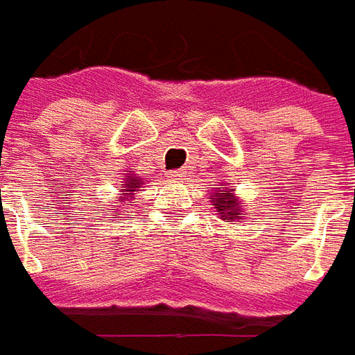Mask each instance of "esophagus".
<instances>
[{"instance_id":"obj_1","label":"esophagus","mask_w":355,"mask_h":355,"mask_svg":"<svg viewBox=\"0 0 355 355\" xmlns=\"http://www.w3.org/2000/svg\"><path fill=\"white\" fill-rule=\"evenodd\" d=\"M168 178L172 180V182H180L183 178V172H180V170H173V172L168 173Z\"/></svg>"}]
</instances>
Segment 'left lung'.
Here are the masks:
<instances>
[{
    "mask_svg": "<svg viewBox=\"0 0 355 355\" xmlns=\"http://www.w3.org/2000/svg\"><path fill=\"white\" fill-rule=\"evenodd\" d=\"M212 205H216V212L224 216V222H234L241 214V202L224 187H216V193H210Z\"/></svg>",
    "mask_w": 355,
    "mask_h": 355,
    "instance_id": "obj_1",
    "label": "left lung"
}]
</instances>
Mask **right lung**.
<instances>
[{
  "mask_svg": "<svg viewBox=\"0 0 355 355\" xmlns=\"http://www.w3.org/2000/svg\"><path fill=\"white\" fill-rule=\"evenodd\" d=\"M125 182H127V189H123V195H125V197H131L133 191H135L137 187L141 185V180H135L133 175H127ZM112 210H116V209H112ZM114 214H117V212H114Z\"/></svg>",
  "mask_w": 355,
  "mask_h": 355,
  "instance_id": "add662e5",
  "label": "right lung"
}]
</instances>
